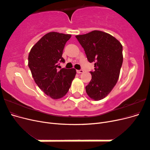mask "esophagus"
<instances>
[{"mask_svg": "<svg viewBox=\"0 0 150 150\" xmlns=\"http://www.w3.org/2000/svg\"><path fill=\"white\" fill-rule=\"evenodd\" d=\"M76 72H77V73L80 74V73H83V72H84V71L83 69H80V70H77Z\"/></svg>", "mask_w": 150, "mask_h": 150, "instance_id": "esophagus-1", "label": "esophagus"}]
</instances>
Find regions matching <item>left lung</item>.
<instances>
[{
    "label": "left lung",
    "instance_id": "1",
    "mask_svg": "<svg viewBox=\"0 0 150 150\" xmlns=\"http://www.w3.org/2000/svg\"><path fill=\"white\" fill-rule=\"evenodd\" d=\"M89 62H94L92 79L86 91L94 100L108 96L118 80L122 64V46L115 38L100 30L76 36Z\"/></svg>",
    "mask_w": 150,
    "mask_h": 150
}]
</instances>
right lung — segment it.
I'll list each match as a JSON object with an SVG mask.
<instances>
[{
    "mask_svg": "<svg viewBox=\"0 0 150 150\" xmlns=\"http://www.w3.org/2000/svg\"><path fill=\"white\" fill-rule=\"evenodd\" d=\"M71 37L70 34L49 33L32 47L29 54L28 66L34 81L54 99L65 96L76 74L74 68L58 70L59 63L65 62L62 57L63 49Z\"/></svg>",
    "mask_w": 150,
    "mask_h": 150,
    "instance_id": "1",
    "label": "right lung"
}]
</instances>
